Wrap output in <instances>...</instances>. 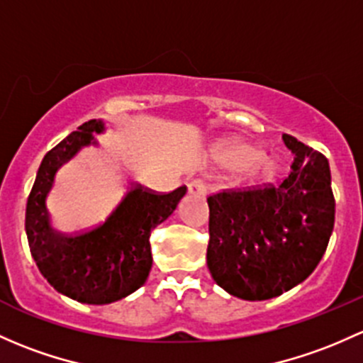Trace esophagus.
Instances as JSON below:
<instances>
[{
	"label": "esophagus",
	"mask_w": 363,
	"mask_h": 363,
	"mask_svg": "<svg viewBox=\"0 0 363 363\" xmlns=\"http://www.w3.org/2000/svg\"><path fill=\"white\" fill-rule=\"evenodd\" d=\"M207 189H208L207 181L201 177L193 179V181L188 184V191L189 194H193V196H205V194H207Z\"/></svg>",
	"instance_id": "34e87169"
}]
</instances>
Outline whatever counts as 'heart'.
Here are the masks:
<instances>
[{
	"instance_id": "b5f03b06",
	"label": "heart",
	"mask_w": 363,
	"mask_h": 363,
	"mask_svg": "<svg viewBox=\"0 0 363 363\" xmlns=\"http://www.w3.org/2000/svg\"><path fill=\"white\" fill-rule=\"evenodd\" d=\"M262 152L250 144H236L220 155V162L231 169H250L252 181H269L274 175V167L268 160H261Z\"/></svg>"
}]
</instances>
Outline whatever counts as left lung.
Instances as JSON below:
<instances>
[{"instance_id": "8db88e82", "label": "left lung", "mask_w": 363, "mask_h": 363, "mask_svg": "<svg viewBox=\"0 0 363 363\" xmlns=\"http://www.w3.org/2000/svg\"><path fill=\"white\" fill-rule=\"evenodd\" d=\"M284 143L294 163L280 184L207 198V266L216 284L240 299H272L306 280L334 230L329 162L289 133Z\"/></svg>"}]
</instances>
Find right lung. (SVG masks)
Returning <instances> with one entry per match:
<instances>
[{"label": "right lung", "instance_id": "obj_1", "mask_svg": "<svg viewBox=\"0 0 363 363\" xmlns=\"http://www.w3.org/2000/svg\"><path fill=\"white\" fill-rule=\"evenodd\" d=\"M102 130L101 120H90L48 151L26 207V233L38 269L57 292L86 304L114 303L144 285L152 266L151 231L186 194V186L156 193L135 184L108 219L91 230L74 235L53 230L45 200L57 170L83 146L95 144L94 133Z\"/></svg>", "mask_w": 363, "mask_h": 363}]
</instances>
